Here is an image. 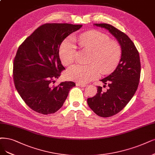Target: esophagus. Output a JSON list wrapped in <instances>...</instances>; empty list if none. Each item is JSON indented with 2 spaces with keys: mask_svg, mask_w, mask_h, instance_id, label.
Wrapping results in <instances>:
<instances>
[{
  "mask_svg": "<svg viewBox=\"0 0 155 155\" xmlns=\"http://www.w3.org/2000/svg\"><path fill=\"white\" fill-rule=\"evenodd\" d=\"M76 85H77V86H80V87H85L86 86V84H82V83H77L76 84Z\"/></svg>",
  "mask_w": 155,
  "mask_h": 155,
  "instance_id": "obj_1",
  "label": "esophagus"
}]
</instances>
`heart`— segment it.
I'll use <instances>...</instances> for the list:
<instances>
[{"instance_id": "b5f03b06", "label": "heart", "mask_w": 155, "mask_h": 155, "mask_svg": "<svg viewBox=\"0 0 155 155\" xmlns=\"http://www.w3.org/2000/svg\"><path fill=\"white\" fill-rule=\"evenodd\" d=\"M79 42L82 47L91 51V64H75L68 69V79L87 83L98 78L101 71L107 74L112 71L120 62L122 50L118 43L110 40L107 34L98 31H91L81 34ZM59 57L63 64L74 62L77 55V46L73 36L67 38L61 45Z\"/></svg>"}]
</instances>
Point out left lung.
I'll return each mask as SVG.
<instances>
[{
    "mask_svg": "<svg viewBox=\"0 0 155 155\" xmlns=\"http://www.w3.org/2000/svg\"><path fill=\"white\" fill-rule=\"evenodd\" d=\"M105 28L115 37L121 45L122 55L116 70L101 80L109 87L105 92L98 86L97 94L87 98L89 107L97 115L108 117L119 112L126 107L138 88L140 77V61L139 51L130 38L114 26L107 24H95Z\"/></svg>",
    "mask_w": 155,
    "mask_h": 155,
    "instance_id": "obj_1",
    "label": "left lung"
}]
</instances>
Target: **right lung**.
<instances>
[{
	"label": "right lung",
	"instance_id": "1",
	"mask_svg": "<svg viewBox=\"0 0 155 155\" xmlns=\"http://www.w3.org/2000/svg\"><path fill=\"white\" fill-rule=\"evenodd\" d=\"M82 27L45 24L19 46L13 61V81L21 98L32 110L44 115L56 112L75 85L71 81L53 84L65 70L59 55L61 43Z\"/></svg>",
	"mask_w": 155,
	"mask_h": 155
}]
</instances>
